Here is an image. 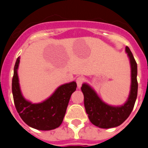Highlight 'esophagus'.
I'll use <instances>...</instances> for the list:
<instances>
[{"instance_id": "esophagus-1", "label": "esophagus", "mask_w": 148, "mask_h": 148, "mask_svg": "<svg viewBox=\"0 0 148 148\" xmlns=\"http://www.w3.org/2000/svg\"><path fill=\"white\" fill-rule=\"evenodd\" d=\"M75 82H76L78 88H81L82 84H83L84 82V78L82 76H79L76 78V81H75Z\"/></svg>"}]
</instances>
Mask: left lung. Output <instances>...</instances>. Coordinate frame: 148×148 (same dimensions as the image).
<instances>
[{"label":"left lung","mask_w":148,"mask_h":148,"mask_svg":"<svg viewBox=\"0 0 148 148\" xmlns=\"http://www.w3.org/2000/svg\"><path fill=\"white\" fill-rule=\"evenodd\" d=\"M126 53L130 58L131 66V87L127 101L124 105L113 107L104 103L98 96L91 87L83 84L82 91L84 98V107L89 119L95 126L100 128L116 127L121 125L130 116L133 109L138 92L137 82V64L128 47Z\"/></svg>","instance_id":"obj_1"}]
</instances>
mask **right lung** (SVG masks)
Wrapping results in <instances>:
<instances>
[{"mask_svg":"<svg viewBox=\"0 0 148 148\" xmlns=\"http://www.w3.org/2000/svg\"><path fill=\"white\" fill-rule=\"evenodd\" d=\"M20 57L17 58L14 67L12 83L13 99L19 116L29 127L40 130H50L58 127L66 113L70 96L76 90L75 82L60 86L49 99L38 104L26 100L21 92L18 76Z\"/></svg>","mask_w":148,"mask_h":148,"instance_id":"right-lung-1","label":"right lung"}]
</instances>
